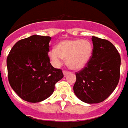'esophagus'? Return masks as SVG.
Listing matches in <instances>:
<instances>
[{"label":"esophagus","mask_w":128,"mask_h":128,"mask_svg":"<svg viewBox=\"0 0 128 128\" xmlns=\"http://www.w3.org/2000/svg\"><path fill=\"white\" fill-rule=\"evenodd\" d=\"M63 73H64V75L66 77V75H68L69 73H70V72H69V71H67V70H64L63 71Z\"/></svg>","instance_id":"34e87169"}]
</instances>
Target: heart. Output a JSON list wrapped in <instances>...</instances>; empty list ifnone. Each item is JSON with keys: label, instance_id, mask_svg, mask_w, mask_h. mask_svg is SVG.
Segmentation results:
<instances>
[{"label": "heart", "instance_id": "heart-1", "mask_svg": "<svg viewBox=\"0 0 128 128\" xmlns=\"http://www.w3.org/2000/svg\"><path fill=\"white\" fill-rule=\"evenodd\" d=\"M92 53V45L88 40H66L60 42L56 48L49 51L48 55L56 66L66 58L68 66L72 69L79 70L86 66Z\"/></svg>", "mask_w": 128, "mask_h": 128}]
</instances>
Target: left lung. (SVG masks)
Masks as SVG:
<instances>
[{
  "label": "left lung",
  "mask_w": 128,
  "mask_h": 128,
  "mask_svg": "<svg viewBox=\"0 0 128 128\" xmlns=\"http://www.w3.org/2000/svg\"><path fill=\"white\" fill-rule=\"evenodd\" d=\"M93 49L86 66L75 72L73 90L81 101L97 104L112 94L120 78L121 57L107 40L92 36Z\"/></svg>",
  "instance_id": "left-lung-1"
}]
</instances>
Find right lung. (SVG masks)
Masks as SVG:
<instances>
[{"instance_id": "obj_1", "label": "right lung", "mask_w": 128, "mask_h": 128, "mask_svg": "<svg viewBox=\"0 0 128 128\" xmlns=\"http://www.w3.org/2000/svg\"><path fill=\"white\" fill-rule=\"evenodd\" d=\"M51 38L34 35L14 45L7 58L8 80L16 93L24 101L40 102L52 94L55 84L63 78L48 56Z\"/></svg>"}]
</instances>
